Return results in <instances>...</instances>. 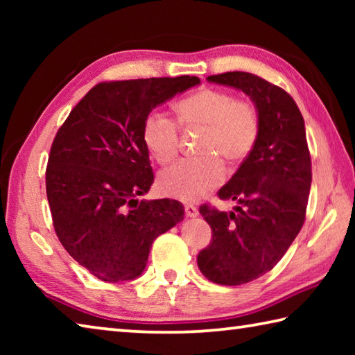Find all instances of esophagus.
<instances>
[{"label": "esophagus", "instance_id": "obj_1", "mask_svg": "<svg viewBox=\"0 0 355 355\" xmlns=\"http://www.w3.org/2000/svg\"><path fill=\"white\" fill-rule=\"evenodd\" d=\"M184 214L186 218H197V216H199V209H197L194 205H186Z\"/></svg>", "mask_w": 355, "mask_h": 355}]
</instances>
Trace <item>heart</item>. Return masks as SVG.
<instances>
[{
    "label": "heart",
    "instance_id": "b5f03b06",
    "mask_svg": "<svg viewBox=\"0 0 355 355\" xmlns=\"http://www.w3.org/2000/svg\"><path fill=\"white\" fill-rule=\"evenodd\" d=\"M175 111L182 127L203 128L199 153L205 156L178 161L161 173L158 188L173 199L197 202L225 180L220 158L239 163L250 155L260 135V116L250 101L209 87L180 100ZM142 141L159 164H169L178 153V125L163 112H150L142 127Z\"/></svg>",
    "mask_w": 355,
    "mask_h": 355
}]
</instances>
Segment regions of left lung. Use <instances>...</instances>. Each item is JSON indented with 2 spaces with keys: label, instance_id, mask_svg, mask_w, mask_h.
I'll return each instance as SVG.
<instances>
[{
  "label": "left lung",
  "instance_id": "obj_1",
  "mask_svg": "<svg viewBox=\"0 0 355 355\" xmlns=\"http://www.w3.org/2000/svg\"><path fill=\"white\" fill-rule=\"evenodd\" d=\"M207 80L244 92L260 116L254 150L218 192L236 207L228 213L208 205L199 209L213 232L211 243L197 255L199 269L214 284L235 286L271 271L297 236L307 209L311 161L304 117L284 89L248 71Z\"/></svg>",
  "mask_w": 355,
  "mask_h": 355
}]
</instances>
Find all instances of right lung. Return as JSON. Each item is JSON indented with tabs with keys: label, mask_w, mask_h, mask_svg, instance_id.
Returning a JSON list of instances; mask_svg holds the SVG:
<instances>
[{
	"label": "right lung",
	"mask_w": 355,
	"mask_h": 355,
	"mask_svg": "<svg viewBox=\"0 0 355 355\" xmlns=\"http://www.w3.org/2000/svg\"><path fill=\"white\" fill-rule=\"evenodd\" d=\"M197 84L189 75L100 83L59 128L45 177L53 225L97 279L139 277L155 239L183 220L177 200H139L153 184L142 127L156 106Z\"/></svg>",
	"instance_id": "1"
}]
</instances>
